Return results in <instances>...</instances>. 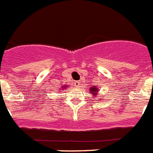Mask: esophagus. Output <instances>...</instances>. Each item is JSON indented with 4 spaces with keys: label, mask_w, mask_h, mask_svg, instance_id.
Masks as SVG:
<instances>
[{
    "label": "esophagus",
    "mask_w": 153,
    "mask_h": 153,
    "mask_svg": "<svg viewBox=\"0 0 153 153\" xmlns=\"http://www.w3.org/2000/svg\"><path fill=\"white\" fill-rule=\"evenodd\" d=\"M79 84H80V83H79V81H76L75 83H74V86H76V87H79Z\"/></svg>",
    "instance_id": "34e87169"
}]
</instances>
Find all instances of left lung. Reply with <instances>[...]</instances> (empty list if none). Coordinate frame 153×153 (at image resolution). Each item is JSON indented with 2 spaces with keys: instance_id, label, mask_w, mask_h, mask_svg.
I'll return each mask as SVG.
<instances>
[{
  "instance_id": "left-lung-1",
  "label": "left lung",
  "mask_w": 153,
  "mask_h": 153,
  "mask_svg": "<svg viewBox=\"0 0 153 153\" xmlns=\"http://www.w3.org/2000/svg\"><path fill=\"white\" fill-rule=\"evenodd\" d=\"M90 92H91V94L94 95V97H96L98 95L99 89L97 87H95V86H93V87H91V88H90Z\"/></svg>"
}]
</instances>
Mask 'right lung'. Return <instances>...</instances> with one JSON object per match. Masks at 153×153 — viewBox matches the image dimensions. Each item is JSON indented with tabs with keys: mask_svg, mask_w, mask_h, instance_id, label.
Wrapping results in <instances>:
<instances>
[{
	"mask_svg": "<svg viewBox=\"0 0 153 153\" xmlns=\"http://www.w3.org/2000/svg\"><path fill=\"white\" fill-rule=\"evenodd\" d=\"M67 86H68V85H66V86H63V87H61V88H60L61 90H59V91H64V90L66 89V87H67Z\"/></svg>",
	"mask_w": 153,
	"mask_h": 153,
	"instance_id": "obj_1",
	"label": "right lung"
}]
</instances>
